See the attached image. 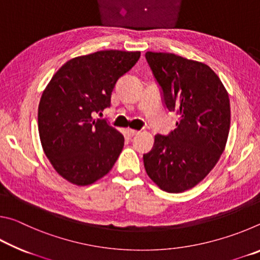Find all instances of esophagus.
<instances>
[{
    "mask_svg": "<svg viewBox=\"0 0 260 260\" xmlns=\"http://www.w3.org/2000/svg\"><path fill=\"white\" fill-rule=\"evenodd\" d=\"M140 133L139 131H135V129H131V128H128L126 131V134L129 136V138H133V136H135V135H138Z\"/></svg>",
    "mask_w": 260,
    "mask_h": 260,
    "instance_id": "34e87169",
    "label": "esophagus"
}]
</instances>
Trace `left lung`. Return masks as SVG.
<instances>
[{
	"mask_svg": "<svg viewBox=\"0 0 260 260\" xmlns=\"http://www.w3.org/2000/svg\"><path fill=\"white\" fill-rule=\"evenodd\" d=\"M146 58L162 89L166 108L177 111V128L157 134L143 162L153 182L167 192H183L206 178L226 148L231 127L230 96L221 80L202 61L169 52Z\"/></svg>",
	"mask_w": 260,
	"mask_h": 260,
	"instance_id": "8db88e82",
	"label": "left lung"
}]
</instances>
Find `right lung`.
Returning <instances> with one entry per match:
<instances>
[{
  "instance_id": "obj_1",
  "label": "right lung",
  "mask_w": 260,
  "mask_h": 260,
  "mask_svg": "<svg viewBox=\"0 0 260 260\" xmlns=\"http://www.w3.org/2000/svg\"><path fill=\"white\" fill-rule=\"evenodd\" d=\"M140 51L102 50L67 61L43 90L38 109L42 149L61 178L89 186L107 175L124 148V136L93 114L110 107L118 79Z\"/></svg>"
}]
</instances>
